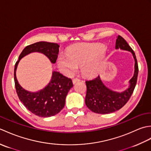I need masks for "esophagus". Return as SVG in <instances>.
I'll return each instance as SVG.
<instances>
[{
	"instance_id": "34e87169",
	"label": "esophagus",
	"mask_w": 151,
	"mask_h": 151,
	"mask_svg": "<svg viewBox=\"0 0 151 151\" xmlns=\"http://www.w3.org/2000/svg\"><path fill=\"white\" fill-rule=\"evenodd\" d=\"M80 81H81V80H80L79 78H73V84H76V83Z\"/></svg>"
}]
</instances>
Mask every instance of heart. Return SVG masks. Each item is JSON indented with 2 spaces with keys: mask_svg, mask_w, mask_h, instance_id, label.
<instances>
[{
  "mask_svg": "<svg viewBox=\"0 0 151 151\" xmlns=\"http://www.w3.org/2000/svg\"><path fill=\"white\" fill-rule=\"evenodd\" d=\"M104 50L102 45H75L69 48L67 54H59L57 65L61 71L67 76L75 74L78 66H81V71L85 76H93L98 70V57Z\"/></svg>",
  "mask_w": 151,
  "mask_h": 151,
  "instance_id": "b5f03b06",
  "label": "heart"
}]
</instances>
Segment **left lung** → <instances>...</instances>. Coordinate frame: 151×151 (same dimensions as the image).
Returning a JSON list of instances; mask_svg holds the SVG:
<instances>
[{
  "mask_svg": "<svg viewBox=\"0 0 151 151\" xmlns=\"http://www.w3.org/2000/svg\"><path fill=\"white\" fill-rule=\"evenodd\" d=\"M115 49L127 50L132 54L134 59V72L129 83V87L123 91H116L108 88L100 75L94 79L86 81L87 86L85 103L87 107L94 113L107 114L121 109L129 100L135 88L138 75V66L135 53L129 44L120 36L117 37Z\"/></svg>",
  "mask_w": 151,
  "mask_h": 151,
  "instance_id": "8db88e82",
  "label": "left lung"
}]
</instances>
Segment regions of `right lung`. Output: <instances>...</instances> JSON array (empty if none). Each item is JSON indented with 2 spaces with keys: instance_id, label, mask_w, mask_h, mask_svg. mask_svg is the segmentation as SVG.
<instances>
[{
  "instance_id": "1",
  "label": "right lung",
  "mask_w": 151,
  "mask_h": 151,
  "mask_svg": "<svg viewBox=\"0 0 151 151\" xmlns=\"http://www.w3.org/2000/svg\"><path fill=\"white\" fill-rule=\"evenodd\" d=\"M60 45L57 43L39 41L26 47L22 51L14 69V81L19 100L32 113L41 117H49L58 114L65 106V98L73 84L70 78L56 70L45 87L37 91L32 92L19 84L16 70L20 60L30 53L39 52L47 56L52 63H55L59 53Z\"/></svg>"
}]
</instances>
